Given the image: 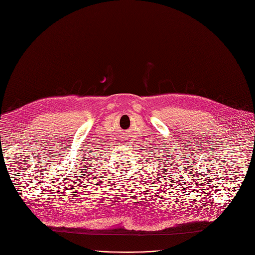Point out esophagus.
<instances>
[{
  "mask_svg": "<svg viewBox=\"0 0 255 255\" xmlns=\"http://www.w3.org/2000/svg\"><path fill=\"white\" fill-rule=\"evenodd\" d=\"M124 139V138H123ZM127 140L128 139H125V140H122V143H129V142H127Z\"/></svg>",
  "mask_w": 255,
  "mask_h": 255,
  "instance_id": "1",
  "label": "esophagus"
}]
</instances>
